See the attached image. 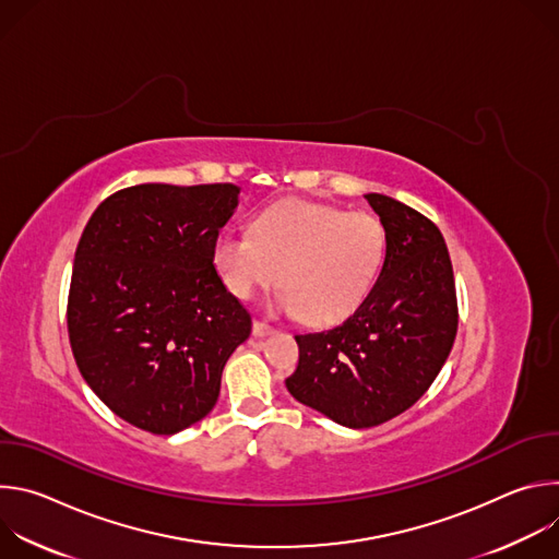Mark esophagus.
<instances>
[{
	"mask_svg": "<svg viewBox=\"0 0 559 559\" xmlns=\"http://www.w3.org/2000/svg\"><path fill=\"white\" fill-rule=\"evenodd\" d=\"M252 332H254V336H267V334H272L274 330L265 323V321H254V325H252Z\"/></svg>",
	"mask_w": 559,
	"mask_h": 559,
	"instance_id": "34e87169",
	"label": "esophagus"
}]
</instances>
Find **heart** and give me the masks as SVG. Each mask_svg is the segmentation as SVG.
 <instances>
[{"mask_svg": "<svg viewBox=\"0 0 559 559\" xmlns=\"http://www.w3.org/2000/svg\"><path fill=\"white\" fill-rule=\"evenodd\" d=\"M386 248V227L376 214L289 199L263 210L254 231L223 229L212 259L236 298L248 300L278 278V311L300 313L311 325H334L371 294Z\"/></svg>", "mask_w": 559, "mask_h": 559, "instance_id": "obj_1", "label": "heart"}]
</instances>
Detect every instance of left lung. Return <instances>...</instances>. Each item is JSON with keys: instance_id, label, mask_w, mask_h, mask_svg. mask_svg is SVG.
I'll return each instance as SVG.
<instances>
[{"instance_id": "obj_1", "label": "left lung", "mask_w": 559, "mask_h": 559, "mask_svg": "<svg viewBox=\"0 0 559 559\" xmlns=\"http://www.w3.org/2000/svg\"><path fill=\"white\" fill-rule=\"evenodd\" d=\"M365 199L386 227L382 272L345 323L296 336L298 367L285 380L298 403L352 429L416 405L457 332L453 267L438 225L391 197Z\"/></svg>"}]
</instances>
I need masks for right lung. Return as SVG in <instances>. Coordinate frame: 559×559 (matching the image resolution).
<instances>
[{"mask_svg":"<svg viewBox=\"0 0 559 559\" xmlns=\"http://www.w3.org/2000/svg\"><path fill=\"white\" fill-rule=\"evenodd\" d=\"M231 183H141L110 194L74 252L68 338L88 386L119 418L173 436L216 405L252 316L212 248L238 205Z\"/></svg>","mask_w":559,"mask_h":559,"instance_id":"1","label":"right lung"}]
</instances>
